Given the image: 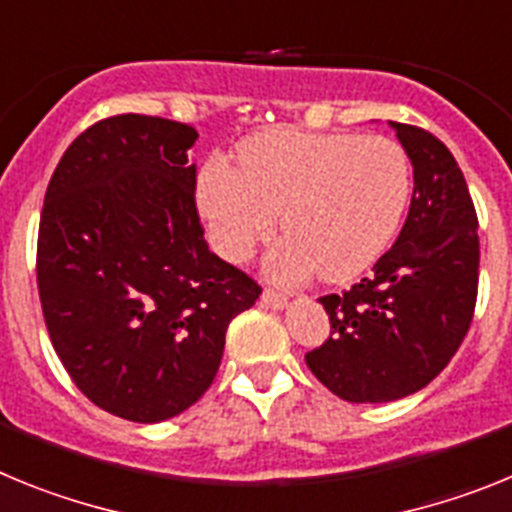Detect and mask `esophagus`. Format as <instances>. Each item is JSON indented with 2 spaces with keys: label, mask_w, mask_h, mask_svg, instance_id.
I'll list each match as a JSON object with an SVG mask.
<instances>
[{
  "label": "esophagus",
  "mask_w": 512,
  "mask_h": 512,
  "mask_svg": "<svg viewBox=\"0 0 512 512\" xmlns=\"http://www.w3.org/2000/svg\"><path fill=\"white\" fill-rule=\"evenodd\" d=\"M262 304L268 306V309H286L288 296H283V293H275V291H270V288H265V291H262Z\"/></svg>",
  "instance_id": "obj_1"
}]
</instances>
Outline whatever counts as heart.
<instances>
[{
	"label": "heart",
	"instance_id": "heart-1",
	"mask_svg": "<svg viewBox=\"0 0 512 512\" xmlns=\"http://www.w3.org/2000/svg\"><path fill=\"white\" fill-rule=\"evenodd\" d=\"M410 193V159L397 141L275 128L239 146V170L208 164L195 201L229 260H247L281 213L288 237L265 260L268 273L296 283L319 270L340 283L389 250Z\"/></svg>",
	"mask_w": 512,
	"mask_h": 512
}]
</instances>
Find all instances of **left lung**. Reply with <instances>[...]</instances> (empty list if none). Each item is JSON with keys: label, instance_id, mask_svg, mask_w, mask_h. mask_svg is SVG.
Masks as SVG:
<instances>
[{"label": "left lung", "instance_id": "left-lung-1", "mask_svg": "<svg viewBox=\"0 0 512 512\" xmlns=\"http://www.w3.org/2000/svg\"><path fill=\"white\" fill-rule=\"evenodd\" d=\"M410 157L415 190L391 250L350 291L322 296L332 337L306 366L345 402L410 397L448 366L477 304V213L443 141L389 121Z\"/></svg>", "mask_w": 512, "mask_h": 512}]
</instances>
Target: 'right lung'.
Listing matches in <instances>:
<instances>
[{"mask_svg":"<svg viewBox=\"0 0 512 512\" xmlns=\"http://www.w3.org/2000/svg\"><path fill=\"white\" fill-rule=\"evenodd\" d=\"M195 139L151 115L95 123L64 151L43 201L38 291L53 348L90 402L131 422L198 402L226 327L262 293L203 239Z\"/></svg>","mask_w":512,"mask_h":512,"instance_id":"right-lung-1","label":"right lung"}]
</instances>
